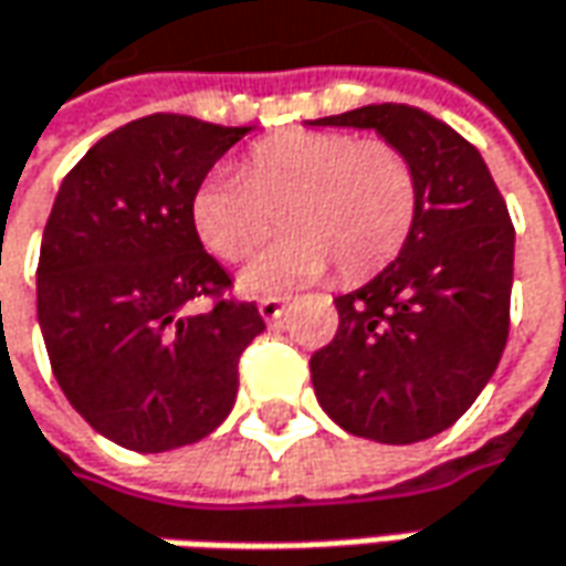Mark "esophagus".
Returning <instances> with one entry per match:
<instances>
[{
  "label": "esophagus",
  "instance_id": "obj_1",
  "mask_svg": "<svg viewBox=\"0 0 566 566\" xmlns=\"http://www.w3.org/2000/svg\"><path fill=\"white\" fill-rule=\"evenodd\" d=\"M258 312H261V317L268 321V324H276L280 317H283V312H286V298H261V305H258Z\"/></svg>",
  "mask_w": 566,
  "mask_h": 566
}]
</instances>
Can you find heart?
Segmentation results:
<instances>
[{
	"label": "heart",
	"mask_w": 566,
	"mask_h": 566,
	"mask_svg": "<svg viewBox=\"0 0 566 566\" xmlns=\"http://www.w3.org/2000/svg\"><path fill=\"white\" fill-rule=\"evenodd\" d=\"M276 210L290 232L239 273L249 295L317 283L334 261L343 276L390 261L416 220V179L387 144L290 132L254 144L242 172H210L191 198V223L217 258L242 261L271 235Z\"/></svg>",
	"instance_id": "heart-1"
}]
</instances>
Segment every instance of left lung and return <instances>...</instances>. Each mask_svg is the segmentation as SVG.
Instances as JSON below:
<instances>
[{
    "label": "left lung",
    "instance_id": "obj_1",
    "mask_svg": "<svg viewBox=\"0 0 566 566\" xmlns=\"http://www.w3.org/2000/svg\"><path fill=\"white\" fill-rule=\"evenodd\" d=\"M308 125L375 132L416 179V220L400 254L334 298L337 337L312 356L317 402L356 438H434L475 402L507 346V205L482 154L416 106L371 103Z\"/></svg>",
    "mask_w": 566,
    "mask_h": 566
}]
</instances>
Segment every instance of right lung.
<instances>
[{"label":"right lung","mask_w":566,"mask_h":566,"mask_svg":"<svg viewBox=\"0 0 566 566\" xmlns=\"http://www.w3.org/2000/svg\"><path fill=\"white\" fill-rule=\"evenodd\" d=\"M254 125L157 113L99 138L62 179L40 242L36 321L75 412L138 453L195 444L223 422L239 356L264 331L251 302L188 305L229 286L191 198Z\"/></svg>","instance_id":"1"}]
</instances>
